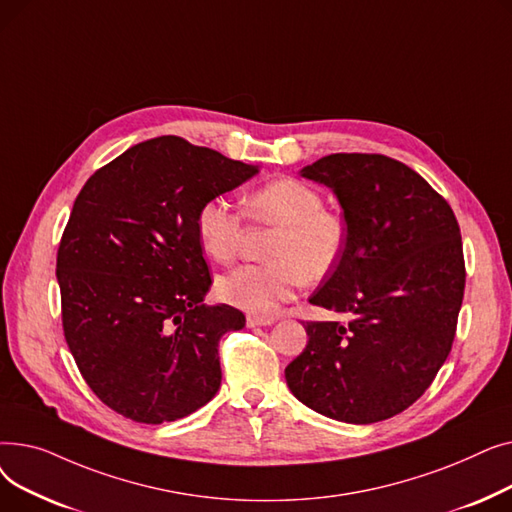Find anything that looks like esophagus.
<instances>
[{
  "label": "esophagus",
  "instance_id": "obj_1",
  "mask_svg": "<svg viewBox=\"0 0 512 512\" xmlns=\"http://www.w3.org/2000/svg\"><path fill=\"white\" fill-rule=\"evenodd\" d=\"M274 317H259V315H249L247 317V326L257 328V326H272Z\"/></svg>",
  "mask_w": 512,
  "mask_h": 512
}]
</instances>
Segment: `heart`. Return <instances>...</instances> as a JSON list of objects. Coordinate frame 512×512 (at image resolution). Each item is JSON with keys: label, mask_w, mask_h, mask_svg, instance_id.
Segmentation results:
<instances>
[{"label": "heart", "mask_w": 512, "mask_h": 512, "mask_svg": "<svg viewBox=\"0 0 512 512\" xmlns=\"http://www.w3.org/2000/svg\"><path fill=\"white\" fill-rule=\"evenodd\" d=\"M249 215L276 228L267 242L270 261L240 265L218 280L220 297L253 315H274L303 282L326 280L344 257L348 230L340 213L324 207L317 188L297 178L263 184L247 201ZM199 245L213 261L230 263L240 251L245 218L222 197L207 199L197 211Z\"/></svg>", "instance_id": "b5f03b06"}]
</instances>
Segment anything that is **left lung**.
<instances>
[{
	"label": "left lung",
	"mask_w": 512,
	"mask_h": 512,
	"mask_svg": "<svg viewBox=\"0 0 512 512\" xmlns=\"http://www.w3.org/2000/svg\"><path fill=\"white\" fill-rule=\"evenodd\" d=\"M301 176L332 188L348 230L309 303L348 321H307L286 384L330 419H390L432 386L452 348L465 292L459 222L415 170L380 153H332Z\"/></svg>",
	"instance_id": "8db88e82"
}]
</instances>
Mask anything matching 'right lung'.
Listing matches in <instances>:
<instances>
[{
	"mask_svg": "<svg viewBox=\"0 0 512 512\" xmlns=\"http://www.w3.org/2000/svg\"><path fill=\"white\" fill-rule=\"evenodd\" d=\"M259 170L180 137L139 143L78 193L58 249L62 326L103 405L137 423L195 413L222 384L218 344L245 328L211 286L197 211Z\"/></svg>",
	"mask_w": 512,
	"mask_h": 512,
	"instance_id": "1",
	"label": "right lung"
}]
</instances>
